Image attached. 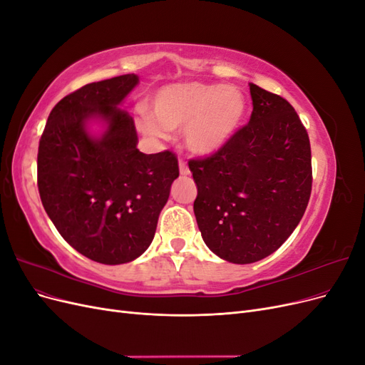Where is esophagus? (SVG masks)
Instances as JSON below:
<instances>
[{"label": "esophagus", "mask_w": 365, "mask_h": 365, "mask_svg": "<svg viewBox=\"0 0 365 365\" xmlns=\"http://www.w3.org/2000/svg\"><path fill=\"white\" fill-rule=\"evenodd\" d=\"M180 173L181 175H190V169H189V165H187V163L182 160V158H180Z\"/></svg>", "instance_id": "1"}]
</instances>
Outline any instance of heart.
<instances>
[{
  "instance_id": "b5f03b06",
  "label": "heart",
  "mask_w": 365,
  "mask_h": 365,
  "mask_svg": "<svg viewBox=\"0 0 365 365\" xmlns=\"http://www.w3.org/2000/svg\"><path fill=\"white\" fill-rule=\"evenodd\" d=\"M150 114L140 111L137 128L164 138L182 128L185 148L196 155H213L236 134L245 117L247 101L237 86L184 82L163 86L150 97Z\"/></svg>"
}]
</instances>
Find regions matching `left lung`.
<instances>
[{"instance_id": "8db88e82", "label": "left lung", "mask_w": 365, "mask_h": 365, "mask_svg": "<svg viewBox=\"0 0 365 365\" xmlns=\"http://www.w3.org/2000/svg\"><path fill=\"white\" fill-rule=\"evenodd\" d=\"M252 113L213 155L190 160L193 204L205 245L231 263L277 251L300 222L312 190L311 143L292 105L250 83Z\"/></svg>"}]
</instances>
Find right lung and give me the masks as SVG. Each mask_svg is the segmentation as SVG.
Segmentation results:
<instances>
[{
	"label": "right lung",
	"mask_w": 365,
	"mask_h": 365,
	"mask_svg": "<svg viewBox=\"0 0 365 365\" xmlns=\"http://www.w3.org/2000/svg\"><path fill=\"white\" fill-rule=\"evenodd\" d=\"M137 83L138 76L123 74L65 96L39 140L43 208L76 251L105 264L132 262L149 248L180 176L173 152L137 149L134 120L118 108ZM93 118L107 123L101 138L86 129Z\"/></svg>",
	"instance_id": "add662e5"
}]
</instances>
